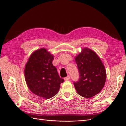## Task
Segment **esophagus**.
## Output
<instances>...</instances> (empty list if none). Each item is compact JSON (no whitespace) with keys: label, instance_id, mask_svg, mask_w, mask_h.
Masks as SVG:
<instances>
[{"label":"esophagus","instance_id":"34e87169","mask_svg":"<svg viewBox=\"0 0 126 126\" xmlns=\"http://www.w3.org/2000/svg\"><path fill=\"white\" fill-rule=\"evenodd\" d=\"M70 79V76H67V77H65L64 78V80H66V81H67V80H69Z\"/></svg>","mask_w":126,"mask_h":126}]
</instances>
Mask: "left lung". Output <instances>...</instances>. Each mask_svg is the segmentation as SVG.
Listing matches in <instances>:
<instances>
[{"label": "left lung", "instance_id": "left-lung-1", "mask_svg": "<svg viewBox=\"0 0 126 126\" xmlns=\"http://www.w3.org/2000/svg\"><path fill=\"white\" fill-rule=\"evenodd\" d=\"M79 79L74 84L80 96L89 98L100 93L106 80V70L99 57L91 49L85 47L75 57Z\"/></svg>", "mask_w": 126, "mask_h": 126}]
</instances>
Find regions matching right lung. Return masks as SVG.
<instances>
[{"instance_id": "add662e5", "label": "right lung", "mask_w": 126, "mask_h": 126, "mask_svg": "<svg viewBox=\"0 0 126 126\" xmlns=\"http://www.w3.org/2000/svg\"><path fill=\"white\" fill-rule=\"evenodd\" d=\"M54 58L46 49L40 48L32 53L25 65V78L28 87L33 94L43 98L55 96L64 81L52 64Z\"/></svg>"}]
</instances>
